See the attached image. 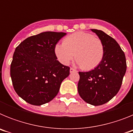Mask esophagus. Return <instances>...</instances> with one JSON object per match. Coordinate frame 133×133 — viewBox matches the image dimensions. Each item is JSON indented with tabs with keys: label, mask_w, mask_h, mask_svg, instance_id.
Returning <instances> with one entry per match:
<instances>
[{
	"label": "esophagus",
	"mask_w": 133,
	"mask_h": 133,
	"mask_svg": "<svg viewBox=\"0 0 133 133\" xmlns=\"http://www.w3.org/2000/svg\"><path fill=\"white\" fill-rule=\"evenodd\" d=\"M75 71H77V70H75V69H74L73 68H70V73H72V72H75Z\"/></svg>",
	"instance_id": "obj_1"
}]
</instances>
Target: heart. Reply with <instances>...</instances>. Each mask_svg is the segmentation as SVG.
Returning <instances> with one entry per match:
<instances>
[{
  "label": "heart",
  "mask_w": 133,
  "mask_h": 133,
  "mask_svg": "<svg viewBox=\"0 0 133 133\" xmlns=\"http://www.w3.org/2000/svg\"><path fill=\"white\" fill-rule=\"evenodd\" d=\"M101 40L90 33L78 31L64 38L62 44L55 46V54L62 64L68 65L75 57L77 64L85 70L95 69L104 56Z\"/></svg>",
  "instance_id": "obj_1"
}]
</instances>
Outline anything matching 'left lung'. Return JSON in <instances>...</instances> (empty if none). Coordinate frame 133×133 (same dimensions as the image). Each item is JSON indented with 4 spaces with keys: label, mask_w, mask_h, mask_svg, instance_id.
<instances>
[{
    "label": "left lung",
    "mask_w": 133,
    "mask_h": 133,
    "mask_svg": "<svg viewBox=\"0 0 133 133\" xmlns=\"http://www.w3.org/2000/svg\"><path fill=\"white\" fill-rule=\"evenodd\" d=\"M104 45L102 61L93 70L79 72L78 92L86 103L105 104L118 93L127 70L126 58L117 42L102 30L90 29Z\"/></svg>",
    "instance_id": "obj_1"
}]
</instances>
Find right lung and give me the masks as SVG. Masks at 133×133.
<instances>
[{
  "mask_svg": "<svg viewBox=\"0 0 133 133\" xmlns=\"http://www.w3.org/2000/svg\"><path fill=\"white\" fill-rule=\"evenodd\" d=\"M65 32L46 31L26 38L16 48L10 77L17 95L40 106L56 97L70 68L57 61L55 46Z\"/></svg>",
  "mask_w": 133,
  "mask_h": 133,
  "instance_id": "obj_1",
  "label": "right lung"
}]
</instances>
